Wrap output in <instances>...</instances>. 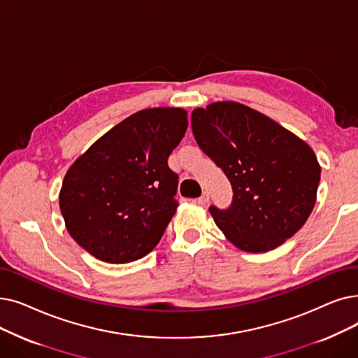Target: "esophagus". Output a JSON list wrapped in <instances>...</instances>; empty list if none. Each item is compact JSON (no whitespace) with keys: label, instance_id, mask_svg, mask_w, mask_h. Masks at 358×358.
I'll list each match as a JSON object with an SVG mask.
<instances>
[{"label":"esophagus","instance_id":"34e87169","mask_svg":"<svg viewBox=\"0 0 358 358\" xmlns=\"http://www.w3.org/2000/svg\"><path fill=\"white\" fill-rule=\"evenodd\" d=\"M197 203L200 206H206L209 203V194L208 193H203L199 199H197Z\"/></svg>","mask_w":358,"mask_h":358}]
</instances>
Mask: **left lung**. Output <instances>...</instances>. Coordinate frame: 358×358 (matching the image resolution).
I'll list each match as a JSON object with an SVG mask.
<instances>
[{"label":"left lung","mask_w":358,"mask_h":358,"mask_svg":"<svg viewBox=\"0 0 358 358\" xmlns=\"http://www.w3.org/2000/svg\"><path fill=\"white\" fill-rule=\"evenodd\" d=\"M192 130L231 182L229 208L209 212L232 244L265 253L306 224L316 203L320 165L300 137L232 101L196 108Z\"/></svg>","instance_id":"8db88e82"}]
</instances>
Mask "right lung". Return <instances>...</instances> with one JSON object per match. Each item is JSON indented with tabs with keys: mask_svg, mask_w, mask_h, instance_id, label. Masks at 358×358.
<instances>
[{
	"mask_svg": "<svg viewBox=\"0 0 358 358\" xmlns=\"http://www.w3.org/2000/svg\"><path fill=\"white\" fill-rule=\"evenodd\" d=\"M182 108L142 110L105 133L70 166L59 192L67 231L106 263L142 259L177 210L168 158L187 130Z\"/></svg>",
	"mask_w": 358,
	"mask_h": 358,
	"instance_id": "1",
	"label": "right lung"
}]
</instances>
